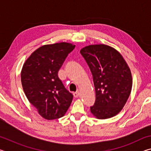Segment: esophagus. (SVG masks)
Wrapping results in <instances>:
<instances>
[{
	"label": "esophagus",
	"mask_w": 151,
	"mask_h": 151,
	"mask_svg": "<svg viewBox=\"0 0 151 151\" xmlns=\"http://www.w3.org/2000/svg\"><path fill=\"white\" fill-rule=\"evenodd\" d=\"M79 94H80V93H79V91H76V92H75V93H74L73 95H74V97H75V98H76V97H78L79 96Z\"/></svg>",
	"instance_id": "esophagus-1"
}]
</instances>
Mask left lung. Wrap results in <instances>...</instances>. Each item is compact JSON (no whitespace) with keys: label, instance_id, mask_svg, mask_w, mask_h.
Returning <instances> with one entry per match:
<instances>
[{"label":"left lung","instance_id":"1","mask_svg":"<svg viewBox=\"0 0 151 151\" xmlns=\"http://www.w3.org/2000/svg\"><path fill=\"white\" fill-rule=\"evenodd\" d=\"M80 52L91 71L95 89L96 99L91 112L99 119L115 116L131 92L129 66L118 51L107 45H89Z\"/></svg>","mask_w":151,"mask_h":151}]
</instances>
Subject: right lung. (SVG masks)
<instances>
[{
  "label": "right lung",
  "mask_w": 151,
  "mask_h": 151,
  "mask_svg": "<svg viewBox=\"0 0 151 151\" xmlns=\"http://www.w3.org/2000/svg\"><path fill=\"white\" fill-rule=\"evenodd\" d=\"M75 45L60 42L44 45L32 53L21 71L22 88L28 100L47 120L63 116L73 101L58 76V70Z\"/></svg>",
  "instance_id": "right-lung-1"
}]
</instances>
